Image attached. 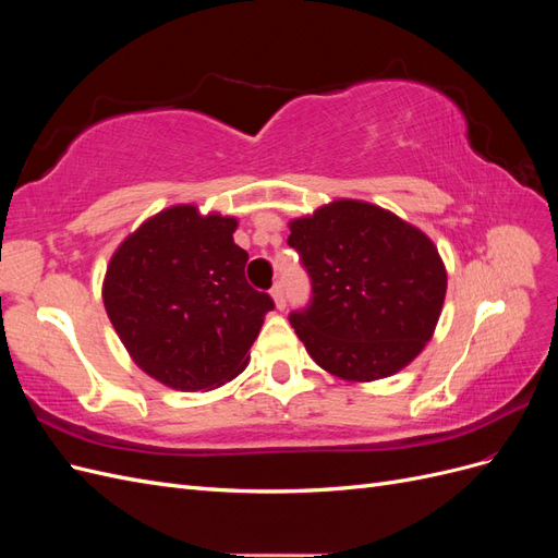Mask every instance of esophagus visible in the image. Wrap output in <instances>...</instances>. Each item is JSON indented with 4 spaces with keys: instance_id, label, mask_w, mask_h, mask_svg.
<instances>
[{
    "instance_id": "1",
    "label": "esophagus",
    "mask_w": 558,
    "mask_h": 558,
    "mask_svg": "<svg viewBox=\"0 0 558 558\" xmlns=\"http://www.w3.org/2000/svg\"><path fill=\"white\" fill-rule=\"evenodd\" d=\"M272 298H275L277 310H283V307H286V295H283L281 283H275V286H272Z\"/></svg>"
}]
</instances>
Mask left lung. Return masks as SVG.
I'll use <instances>...</instances> for the list:
<instances>
[{"label": "left lung", "mask_w": 558, "mask_h": 558, "mask_svg": "<svg viewBox=\"0 0 558 558\" xmlns=\"http://www.w3.org/2000/svg\"><path fill=\"white\" fill-rule=\"evenodd\" d=\"M289 246L312 281L291 326L330 375L373 381L412 363L433 337L447 293L435 244L396 214L337 199L291 221Z\"/></svg>", "instance_id": "obj_1"}]
</instances>
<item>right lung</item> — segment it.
Segmentation results:
<instances>
[{
  "instance_id": "obj_1",
  "label": "right lung",
  "mask_w": 558,
  "mask_h": 558,
  "mask_svg": "<svg viewBox=\"0 0 558 558\" xmlns=\"http://www.w3.org/2000/svg\"><path fill=\"white\" fill-rule=\"evenodd\" d=\"M238 218L170 207L116 248L105 307L132 361L179 391H209L248 363L275 302L246 281Z\"/></svg>"
}]
</instances>
